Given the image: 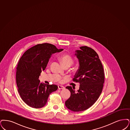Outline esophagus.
<instances>
[{"label":"esophagus","mask_w":130,"mask_h":130,"mask_svg":"<svg viewBox=\"0 0 130 130\" xmlns=\"http://www.w3.org/2000/svg\"><path fill=\"white\" fill-rule=\"evenodd\" d=\"M58 89H59V90L64 89V87H63V86H62V85H59V86H58Z\"/></svg>","instance_id":"obj_1"}]
</instances>
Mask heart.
<instances>
[{"mask_svg": "<svg viewBox=\"0 0 130 130\" xmlns=\"http://www.w3.org/2000/svg\"><path fill=\"white\" fill-rule=\"evenodd\" d=\"M60 60L61 61V63L64 67L65 66H71L74 62L73 58L70 56L69 55L67 54H63L60 58Z\"/></svg>", "mask_w": 130, "mask_h": 130, "instance_id": "b5f03b06", "label": "heart"}]
</instances>
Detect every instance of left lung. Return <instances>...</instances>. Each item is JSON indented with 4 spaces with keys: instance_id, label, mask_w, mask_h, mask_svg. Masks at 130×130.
<instances>
[{
    "instance_id": "obj_1",
    "label": "left lung",
    "mask_w": 130,
    "mask_h": 130,
    "mask_svg": "<svg viewBox=\"0 0 130 130\" xmlns=\"http://www.w3.org/2000/svg\"><path fill=\"white\" fill-rule=\"evenodd\" d=\"M79 48L75 54L79 67L73 79L79 83V89L76 91L71 86L66 87L71 95L65 105L74 112L83 111L92 106L102 93L104 82L103 68L96 52L87 46Z\"/></svg>"
}]
</instances>
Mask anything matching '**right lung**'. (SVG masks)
Masks as SVG:
<instances>
[{
	"label": "right lung",
	"instance_id": "obj_1",
	"mask_svg": "<svg viewBox=\"0 0 130 130\" xmlns=\"http://www.w3.org/2000/svg\"><path fill=\"white\" fill-rule=\"evenodd\" d=\"M62 51L51 44H38L28 50L20 59L17 68V84L21 99L29 106L44 107L50 94L57 90V85L41 83L39 78L51 55Z\"/></svg>",
	"mask_w": 130,
	"mask_h": 130
}]
</instances>
